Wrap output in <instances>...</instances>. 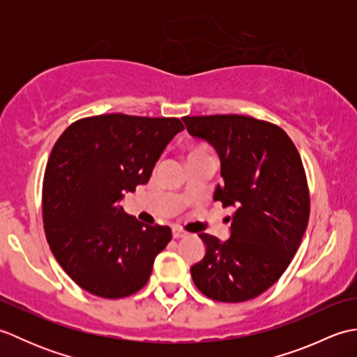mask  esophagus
Wrapping results in <instances>:
<instances>
[{"label": "esophagus", "mask_w": 357, "mask_h": 357, "mask_svg": "<svg viewBox=\"0 0 357 357\" xmlns=\"http://www.w3.org/2000/svg\"><path fill=\"white\" fill-rule=\"evenodd\" d=\"M172 233H173V238L174 239H181V238H185L187 236V231L183 230V229H178V227H174Z\"/></svg>", "instance_id": "34e87169"}]
</instances>
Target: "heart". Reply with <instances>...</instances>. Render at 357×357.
Returning a JSON list of instances; mask_svg holds the SVG:
<instances>
[{"label":"heart","mask_w":357,"mask_h":357,"mask_svg":"<svg viewBox=\"0 0 357 357\" xmlns=\"http://www.w3.org/2000/svg\"><path fill=\"white\" fill-rule=\"evenodd\" d=\"M202 155H210V150L204 146H196L190 151H188V158L193 156H202Z\"/></svg>","instance_id":"obj_1"}]
</instances>
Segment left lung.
Returning <instances> with one entry per match:
<instances>
[{"label": "left lung", "mask_w": 357, "mask_h": 357, "mask_svg": "<svg viewBox=\"0 0 357 357\" xmlns=\"http://www.w3.org/2000/svg\"><path fill=\"white\" fill-rule=\"evenodd\" d=\"M187 132L221 158L213 199L234 207L230 238H199L206 256L190 268L198 290L219 302L255 299L298 252L310 218V192L298 149L282 128L244 115L184 116Z\"/></svg>", "instance_id": "left-lung-1"}]
</instances>
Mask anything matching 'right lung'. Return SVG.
Wrapping results in <instances>:
<instances>
[{"label":"right lung","instance_id":"add662e5","mask_svg":"<svg viewBox=\"0 0 357 357\" xmlns=\"http://www.w3.org/2000/svg\"><path fill=\"white\" fill-rule=\"evenodd\" d=\"M181 130L178 118L109 113L75 121L53 146L43 181L44 231L55 259L82 290L119 299L147 284L172 230L139 222L118 202L149 183Z\"/></svg>","mask_w":357,"mask_h":357}]
</instances>
